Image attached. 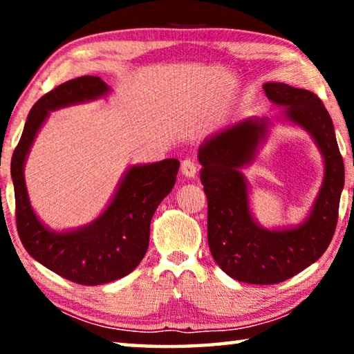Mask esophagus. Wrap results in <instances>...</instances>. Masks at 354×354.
<instances>
[{"label": "esophagus", "instance_id": "34e87169", "mask_svg": "<svg viewBox=\"0 0 354 354\" xmlns=\"http://www.w3.org/2000/svg\"><path fill=\"white\" fill-rule=\"evenodd\" d=\"M198 171V165H196L192 159H184L181 164V173L187 178H194Z\"/></svg>", "mask_w": 354, "mask_h": 354}]
</instances>
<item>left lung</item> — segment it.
<instances>
[{"instance_id": "left-lung-1", "label": "left lung", "mask_w": 354, "mask_h": 354, "mask_svg": "<svg viewBox=\"0 0 354 354\" xmlns=\"http://www.w3.org/2000/svg\"><path fill=\"white\" fill-rule=\"evenodd\" d=\"M267 98L284 107L279 117H248L215 131L198 148L207 196V242L226 274L248 284H277L319 261L334 236L345 169L333 120L320 98L284 82L263 84ZM274 122L293 124L313 137L324 158V181L298 225L263 228L249 206L241 170L254 162Z\"/></svg>"}]
</instances>
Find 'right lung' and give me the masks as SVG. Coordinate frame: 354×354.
<instances>
[{
  "mask_svg": "<svg viewBox=\"0 0 354 354\" xmlns=\"http://www.w3.org/2000/svg\"><path fill=\"white\" fill-rule=\"evenodd\" d=\"M111 87L98 76L61 84L32 106L10 162L17 230L23 247L41 266L68 281L100 286L127 277L139 266L149 242V223L176 183L178 159L129 165L104 211L91 223L56 231L45 225L29 201L25 164L51 112L106 98Z\"/></svg>",
  "mask_w": 354,
  "mask_h": 354,
  "instance_id": "1",
  "label": "right lung"
}]
</instances>
